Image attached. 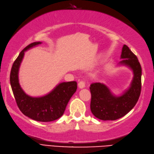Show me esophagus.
Wrapping results in <instances>:
<instances>
[{
    "mask_svg": "<svg viewBox=\"0 0 154 154\" xmlns=\"http://www.w3.org/2000/svg\"><path fill=\"white\" fill-rule=\"evenodd\" d=\"M78 87L80 89H82L85 88V82L84 81H80L79 83H78Z\"/></svg>",
    "mask_w": 154,
    "mask_h": 154,
    "instance_id": "obj_1",
    "label": "esophagus"
}]
</instances>
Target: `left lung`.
I'll return each instance as SVG.
<instances>
[{
	"mask_svg": "<svg viewBox=\"0 0 154 154\" xmlns=\"http://www.w3.org/2000/svg\"><path fill=\"white\" fill-rule=\"evenodd\" d=\"M119 66L131 68L133 78L129 88L121 95H115L105 84H91V111L95 117L103 121H115L132 110L137 103L141 91L142 68L137 57L128 47L124 45L122 49Z\"/></svg>",
	"mask_w": 154,
	"mask_h": 154,
	"instance_id": "left-lung-1",
	"label": "left lung"
}]
</instances>
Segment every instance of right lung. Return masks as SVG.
<instances>
[{"label": "right lung", "instance_id": "add662e5", "mask_svg": "<svg viewBox=\"0 0 154 154\" xmlns=\"http://www.w3.org/2000/svg\"><path fill=\"white\" fill-rule=\"evenodd\" d=\"M41 43H31L20 52L13 63L10 81L16 103L22 113L37 121L51 122L63 115L70 99L76 91L77 83L75 81L60 83L49 94L41 97H32L25 93L19 83L20 66L26 51Z\"/></svg>", "mask_w": 154, "mask_h": 154}]
</instances>
